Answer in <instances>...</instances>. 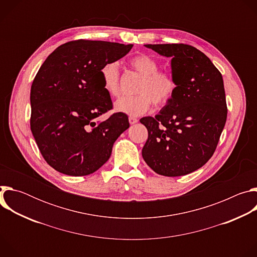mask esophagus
Segmentation results:
<instances>
[{
  "mask_svg": "<svg viewBox=\"0 0 257 257\" xmlns=\"http://www.w3.org/2000/svg\"><path fill=\"white\" fill-rule=\"evenodd\" d=\"M137 122H138V120H137L136 118H134V117H129V123H130L131 125L136 124Z\"/></svg>",
  "mask_w": 257,
  "mask_h": 257,
  "instance_id": "obj_1",
  "label": "esophagus"
}]
</instances>
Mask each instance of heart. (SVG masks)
I'll use <instances>...</instances> for the list:
<instances>
[{"instance_id":"1","label":"heart","mask_w":257,"mask_h":257,"mask_svg":"<svg viewBox=\"0 0 257 257\" xmlns=\"http://www.w3.org/2000/svg\"><path fill=\"white\" fill-rule=\"evenodd\" d=\"M129 64L141 76L135 90L137 94L119 98L114 104L115 111L137 117L148 112L153 101L158 106L165 105L176 90L173 76L169 72L159 71L158 62L149 55H136L129 60ZM100 76L104 90L111 96H118L120 93L118 63H105L100 69Z\"/></svg>"}]
</instances>
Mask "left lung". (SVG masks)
<instances>
[{"instance_id": "obj_1", "label": "left lung", "mask_w": 257, "mask_h": 257, "mask_svg": "<svg viewBox=\"0 0 257 257\" xmlns=\"http://www.w3.org/2000/svg\"><path fill=\"white\" fill-rule=\"evenodd\" d=\"M144 47L171 59L176 90L155 118L140 119L149 131L142 158L160 175H187L211 158L225 127L228 111L222 74L194 47Z\"/></svg>"}]
</instances>
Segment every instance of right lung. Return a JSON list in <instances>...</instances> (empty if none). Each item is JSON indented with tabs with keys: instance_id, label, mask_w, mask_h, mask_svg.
<instances>
[{
	"instance_id": "obj_1",
	"label": "right lung",
	"mask_w": 257,
	"mask_h": 257,
	"mask_svg": "<svg viewBox=\"0 0 257 257\" xmlns=\"http://www.w3.org/2000/svg\"><path fill=\"white\" fill-rule=\"evenodd\" d=\"M132 45L100 41L69 42L44 62L30 90V128L41 154L56 171L86 176L109 159L114 142L129 128L126 114L104 121L113 107L101 67L126 56Z\"/></svg>"
}]
</instances>
